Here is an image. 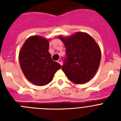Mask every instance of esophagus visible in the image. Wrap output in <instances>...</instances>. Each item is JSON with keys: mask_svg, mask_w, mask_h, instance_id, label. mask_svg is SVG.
<instances>
[{"mask_svg": "<svg viewBox=\"0 0 121 121\" xmlns=\"http://www.w3.org/2000/svg\"><path fill=\"white\" fill-rule=\"evenodd\" d=\"M57 62H58V63H59L60 64V65H62V60L60 59H59L58 60H57Z\"/></svg>", "mask_w": 121, "mask_h": 121, "instance_id": "1", "label": "esophagus"}]
</instances>
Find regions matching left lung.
<instances>
[{"mask_svg": "<svg viewBox=\"0 0 121 121\" xmlns=\"http://www.w3.org/2000/svg\"><path fill=\"white\" fill-rule=\"evenodd\" d=\"M58 37L66 48L67 59L62 70L68 79L76 84L90 81L98 71L101 59V51L96 42L84 32Z\"/></svg>", "mask_w": 121, "mask_h": 121, "instance_id": "obj_1", "label": "left lung"}]
</instances>
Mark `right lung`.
<instances>
[{"mask_svg": "<svg viewBox=\"0 0 121 121\" xmlns=\"http://www.w3.org/2000/svg\"><path fill=\"white\" fill-rule=\"evenodd\" d=\"M49 40L40 36L28 37L19 51V60L25 78L38 86L47 85L61 68L49 53Z\"/></svg>", "mask_w": 121, "mask_h": 121, "instance_id": "obj_1", "label": "right lung"}]
</instances>
